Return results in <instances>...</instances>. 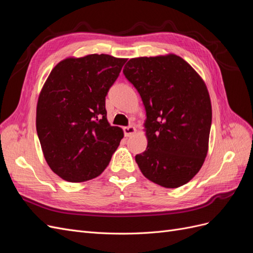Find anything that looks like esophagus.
I'll list each match as a JSON object with an SVG mask.
<instances>
[{"label":"esophagus","instance_id":"obj_1","mask_svg":"<svg viewBox=\"0 0 253 253\" xmlns=\"http://www.w3.org/2000/svg\"><path fill=\"white\" fill-rule=\"evenodd\" d=\"M124 132H125V135L126 137H129V136H132V135H134L136 133V128L134 126H125L124 127Z\"/></svg>","mask_w":253,"mask_h":253}]
</instances>
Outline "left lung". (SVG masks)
<instances>
[{"label": "left lung", "mask_w": 253, "mask_h": 253, "mask_svg": "<svg viewBox=\"0 0 253 253\" xmlns=\"http://www.w3.org/2000/svg\"><path fill=\"white\" fill-rule=\"evenodd\" d=\"M124 74L147 113L148 147L135 156L141 173L165 188L183 186L201 170L208 153L212 108L206 83L174 53L129 59Z\"/></svg>", "instance_id": "8db88e82"}]
</instances>
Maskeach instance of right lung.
I'll return each instance as SVG.
<instances>
[{"mask_svg":"<svg viewBox=\"0 0 253 253\" xmlns=\"http://www.w3.org/2000/svg\"><path fill=\"white\" fill-rule=\"evenodd\" d=\"M126 59L66 58L52 68L38 98L36 126L53 173L70 182L95 178L109 166L124 131L106 119L105 96Z\"/></svg>","mask_w":253,"mask_h":253,"instance_id":"obj_1","label":"right lung"}]
</instances>
